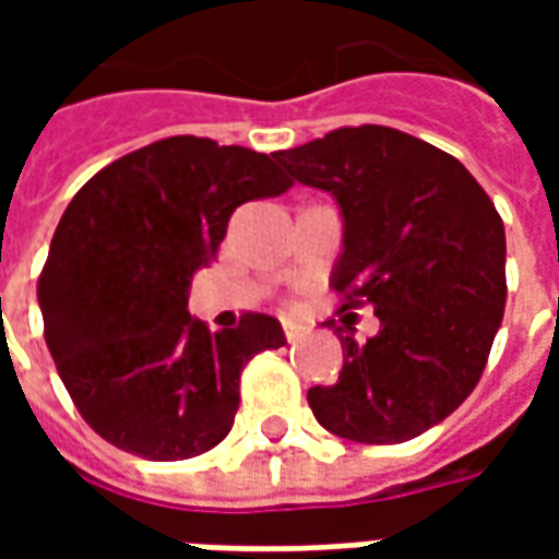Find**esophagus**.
<instances>
[{"label":"esophagus","mask_w":559,"mask_h":559,"mask_svg":"<svg viewBox=\"0 0 559 559\" xmlns=\"http://www.w3.org/2000/svg\"><path fill=\"white\" fill-rule=\"evenodd\" d=\"M284 335H287V341H299L305 335V326H299V323H284Z\"/></svg>","instance_id":"34e87169"}]
</instances>
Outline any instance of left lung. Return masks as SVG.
<instances>
[{"label":"left lung","instance_id":"left-lung-1","mask_svg":"<svg viewBox=\"0 0 559 559\" xmlns=\"http://www.w3.org/2000/svg\"><path fill=\"white\" fill-rule=\"evenodd\" d=\"M275 160L332 194L344 239L329 284L380 320L365 344L350 323L338 335V380L308 389L317 421L353 443L419 437L476 389L503 323L506 230L491 197L443 148L386 126L338 128Z\"/></svg>","mask_w":559,"mask_h":559}]
</instances>
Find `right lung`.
<instances>
[{"mask_svg": "<svg viewBox=\"0 0 559 559\" xmlns=\"http://www.w3.org/2000/svg\"><path fill=\"white\" fill-rule=\"evenodd\" d=\"M290 185L275 155L185 134L107 164L68 203L38 278L44 338L107 443L182 461L230 433L242 368L287 338L269 314L209 332L188 314L191 275L233 209Z\"/></svg>", "mask_w": 559, "mask_h": 559, "instance_id": "add662e5", "label": "right lung"}]
</instances>
